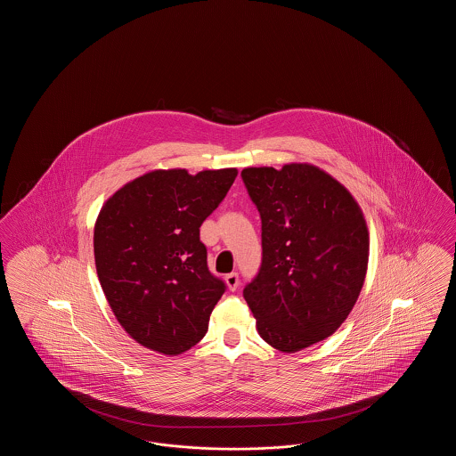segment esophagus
<instances>
[{
	"label": "esophagus",
	"instance_id": "34e87169",
	"mask_svg": "<svg viewBox=\"0 0 456 456\" xmlns=\"http://www.w3.org/2000/svg\"><path fill=\"white\" fill-rule=\"evenodd\" d=\"M225 283H227V287H229V290H236L239 287V275L238 273H229V275H225Z\"/></svg>",
	"mask_w": 456,
	"mask_h": 456
}]
</instances>
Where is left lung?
I'll list each match as a JSON object with an SVG mask.
<instances>
[{
	"label": "left lung",
	"mask_w": 456,
	"mask_h": 456,
	"mask_svg": "<svg viewBox=\"0 0 456 456\" xmlns=\"http://www.w3.org/2000/svg\"><path fill=\"white\" fill-rule=\"evenodd\" d=\"M261 217L263 258L242 290L261 338L297 352L333 335L364 285L366 218L347 188L313 164L246 167Z\"/></svg>",
	"instance_id": "8db88e82"
}]
</instances>
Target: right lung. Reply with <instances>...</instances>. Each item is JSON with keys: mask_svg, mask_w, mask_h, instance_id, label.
Wrapping results in <instances>:
<instances>
[{"mask_svg": "<svg viewBox=\"0 0 456 456\" xmlns=\"http://www.w3.org/2000/svg\"><path fill=\"white\" fill-rule=\"evenodd\" d=\"M238 169L143 174L102 205L94 256L109 305L134 342L177 355L207 333L225 283L207 266L200 227L225 198Z\"/></svg>", "mask_w": 456, "mask_h": 456, "instance_id": "add662e5", "label": "right lung"}]
</instances>
